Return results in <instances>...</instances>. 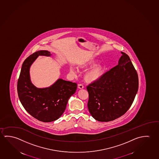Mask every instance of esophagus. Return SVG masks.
Masks as SVG:
<instances>
[{"label":"esophagus","instance_id":"1","mask_svg":"<svg viewBox=\"0 0 159 159\" xmlns=\"http://www.w3.org/2000/svg\"><path fill=\"white\" fill-rule=\"evenodd\" d=\"M78 89H84V86L83 85H81V84H79V85H78Z\"/></svg>","mask_w":159,"mask_h":159}]
</instances>
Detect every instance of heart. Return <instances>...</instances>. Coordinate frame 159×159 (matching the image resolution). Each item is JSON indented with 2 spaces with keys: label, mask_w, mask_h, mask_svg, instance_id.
<instances>
[{
  "label": "heart",
  "mask_w": 159,
  "mask_h": 159,
  "mask_svg": "<svg viewBox=\"0 0 159 159\" xmlns=\"http://www.w3.org/2000/svg\"><path fill=\"white\" fill-rule=\"evenodd\" d=\"M97 60L95 59L88 58L81 61L78 65L79 69L82 70H85L89 66H91L84 73V80L88 83H92L99 80L104 72V67L103 65L100 63L95 64ZM69 72L71 75H76L75 70L72 66H70Z\"/></svg>",
  "instance_id": "obj_1"
}]
</instances>
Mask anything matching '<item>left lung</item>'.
Returning a JSON list of instances; mask_svg holds the SVG:
<instances>
[{"label":"left lung","instance_id":"obj_1","mask_svg":"<svg viewBox=\"0 0 159 159\" xmlns=\"http://www.w3.org/2000/svg\"><path fill=\"white\" fill-rule=\"evenodd\" d=\"M121 53L118 65L87 86L89 111L99 121H112L124 114L138 93L137 72L128 55Z\"/></svg>","mask_w":159,"mask_h":159}]
</instances>
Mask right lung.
<instances>
[{
  "label": "right lung",
  "instance_id": "1",
  "mask_svg": "<svg viewBox=\"0 0 159 159\" xmlns=\"http://www.w3.org/2000/svg\"><path fill=\"white\" fill-rule=\"evenodd\" d=\"M48 50L30 55L23 63L18 81L19 98L26 111L43 122L57 120L64 112L68 100L75 93L77 84L58 79L52 85L38 88L31 83L30 68L39 56L50 57Z\"/></svg>",
  "mask_w": 159,
  "mask_h": 159
}]
</instances>
